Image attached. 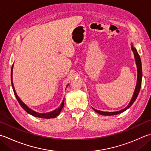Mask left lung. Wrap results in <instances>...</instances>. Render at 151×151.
<instances>
[{
  "label": "left lung",
  "mask_w": 151,
  "mask_h": 151,
  "mask_svg": "<svg viewBox=\"0 0 151 151\" xmlns=\"http://www.w3.org/2000/svg\"><path fill=\"white\" fill-rule=\"evenodd\" d=\"M132 50L133 52H134V58H135V63H136V65H137V84H136V86H135V89L134 91V95L132 96V98L131 99L130 102H129V105L127 106V107L122 109L121 111H116V112H105V111H99V110H96L94 108L92 107V109L95 111L96 113H99V114L101 115H105V116H111V115H116L118 114L122 113V112L125 111L127 109H129L132 105L133 103H134L135 101V99H137V96L139 93V91L141 89V80H142V67H141V58L139 55L138 54V53L137 52V50L135 49L133 44H132Z\"/></svg>",
  "instance_id": "left-lung-1"
}]
</instances>
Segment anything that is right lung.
I'll list each match as a JSON object with an SVG mask.
<instances>
[{"mask_svg": "<svg viewBox=\"0 0 151 151\" xmlns=\"http://www.w3.org/2000/svg\"><path fill=\"white\" fill-rule=\"evenodd\" d=\"M13 67H14V64L12 65V69H11V83H12V88H13V90H14V95H15V96H16L17 101L19 102V105L22 106V107L23 109H24V110L27 112V113L32 115V116H35V117H38V118H42V119H53V118H55L57 116H58V115L60 114V112L61 111L62 109H63V106H64V99L63 100V101H62L61 105L58 109H55L54 111H53L52 112H50V113H37V112H35L34 111H32L31 109L29 108L25 104V103L20 99V98L18 96H17V93L16 92V90H15V88H14V84H13V82H12Z\"/></svg>", "mask_w": 151, "mask_h": 151, "instance_id": "add662e5", "label": "right lung"}]
</instances>
